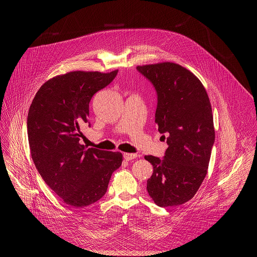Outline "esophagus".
<instances>
[{"instance_id":"34e87169","label":"esophagus","mask_w":257,"mask_h":257,"mask_svg":"<svg viewBox=\"0 0 257 257\" xmlns=\"http://www.w3.org/2000/svg\"><path fill=\"white\" fill-rule=\"evenodd\" d=\"M137 157H138V154H136V153H123V158L127 161H130L132 159H135Z\"/></svg>"}]
</instances>
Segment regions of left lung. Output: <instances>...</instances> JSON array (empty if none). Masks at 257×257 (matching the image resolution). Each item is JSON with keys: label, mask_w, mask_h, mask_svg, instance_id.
Here are the masks:
<instances>
[{"label": "left lung", "mask_w": 257, "mask_h": 257, "mask_svg": "<svg viewBox=\"0 0 257 257\" xmlns=\"http://www.w3.org/2000/svg\"><path fill=\"white\" fill-rule=\"evenodd\" d=\"M137 69L155 87V123L168 145L163 159L145 156L153 166L147 192L159 207L180 206L195 196L208 172L215 142L211 102L198 77L177 63Z\"/></svg>", "instance_id": "8db88e82"}]
</instances>
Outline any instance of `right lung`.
I'll use <instances>...</instances> for the list:
<instances>
[{"label": "right lung", "mask_w": 257, "mask_h": 257, "mask_svg": "<svg viewBox=\"0 0 257 257\" xmlns=\"http://www.w3.org/2000/svg\"><path fill=\"white\" fill-rule=\"evenodd\" d=\"M117 71L54 76L39 88L30 107L28 136L35 165L44 182L73 208L100 200L122 162L120 152L80 144L92 97L107 87Z\"/></svg>", "instance_id": "obj_1"}]
</instances>
